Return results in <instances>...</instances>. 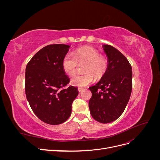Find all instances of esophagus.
<instances>
[{"mask_svg": "<svg viewBox=\"0 0 160 160\" xmlns=\"http://www.w3.org/2000/svg\"><path fill=\"white\" fill-rule=\"evenodd\" d=\"M83 89H82V88H79V89H78V91H79V92H81V91H83Z\"/></svg>", "mask_w": 160, "mask_h": 160, "instance_id": "esophagus-1", "label": "esophagus"}]
</instances>
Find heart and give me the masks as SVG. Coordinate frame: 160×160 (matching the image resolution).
Listing matches in <instances>:
<instances>
[{
    "mask_svg": "<svg viewBox=\"0 0 160 160\" xmlns=\"http://www.w3.org/2000/svg\"><path fill=\"white\" fill-rule=\"evenodd\" d=\"M79 63L86 65L84 74L74 76L71 83L79 88H85L96 79H100L105 74L108 68V61L105 57L101 56L99 52L91 47H84L75 51L74 56L67 53L62 60V68L69 75L75 73Z\"/></svg>",
    "mask_w": 160,
    "mask_h": 160,
    "instance_id": "1",
    "label": "heart"
}]
</instances>
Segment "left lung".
<instances>
[{"mask_svg":"<svg viewBox=\"0 0 160 160\" xmlns=\"http://www.w3.org/2000/svg\"><path fill=\"white\" fill-rule=\"evenodd\" d=\"M108 68L96 85L89 88L91 116L98 122L108 123L123 113L132 90V68L127 58L115 47L103 45Z\"/></svg>","mask_w":160,"mask_h":160,"instance_id":"obj_1","label":"left lung"}]
</instances>
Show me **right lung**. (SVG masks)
Listing matches in <instances>:
<instances>
[{
    "label": "right lung",
    "instance_id": "1",
    "mask_svg": "<svg viewBox=\"0 0 160 160\" xmlns=\"http://www.w3.org/2000/svg\"><path fill=\"white\" fill-rule=\"evenodd\" d=\"M69 45H49L32 57L26 67L25 93L37 117L50 125L64 123L71 114L78 89H62L70 79L62 68V60Z\"/></svg>",
    "mask_w": 160,
    "mask_h": 160
}]
</instances>
